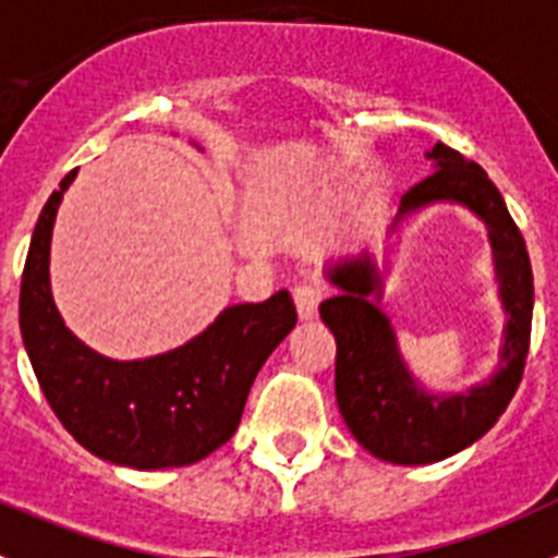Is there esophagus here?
<instances>
[{
    "instance_id": "obj_1",
    "label": "esophagus",
    "mask_w": 558,
    "mask_h": 558,
    "mask_svg": "<svg viewBox=\"0 0 558 558\" xmlns=\"http://www.w3.org/2000/svg\"><path fill=\"white\" fill-rule=\"evenodd\" d=\"M294 305H298V316L303 323L314 319L316 308H319V289H314V286H298L294 289Z\"/></svg>"
}]
</instances>
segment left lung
Here are the masks:
<instances>
[{
	"label": "left lung",
	"instance_id": "1",
	"mask_svg": "<svg viewBox=\"0 0 558 558\" xmlns=\"http://www.w3.org/2000/svg\"><path fill=\"white\" fill-rule=\"evenodd\" d=\"M425 158L434 174L400 203L384 264L369 250L330 260L323 275L336 294L319 305V316L336 339V403L350 434L375 459L405 466L450 459L498 423L523 378L534 314L529 250L495 183L478 163L445 144H436ZM436 204H459L487 228L507 316L493 373L464 392H436L416 379L399 353L397 331L377 305L390 255L402 243L404 230Z\"/></svg>",
	"mask_w": 558,
	"mask_h": 558
}]
</instances>
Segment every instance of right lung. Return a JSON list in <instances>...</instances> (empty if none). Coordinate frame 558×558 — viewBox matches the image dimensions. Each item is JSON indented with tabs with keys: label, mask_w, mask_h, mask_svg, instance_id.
Returning <instances> with one entry per match:
<instances>
[{
	"label": "right lung",
	"mask_w": 558,
	"mask_h": 558,
	"mask_svg": "<svg viewBox=\"0 0 558 558\" xmlns=\"http://www.w3.org/2000/svg\"><path fill=\"white\" fill-rule=\"evenodd\" d=\"M77 169L60 180L29 242L19 300L24 350L63 428L97 459L169 470L205 459L235 434L250 386L298 325L289 291L228 305L205 330L167 353L110 359L66 328L49 280L52 230Z\"/></svg>",
	"instance_id": "1"
}]
</instances>
